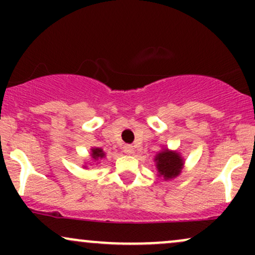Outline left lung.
<instances>
[{"label": "left lung", "instance_id": "obj_1", "mask_svg": "<svg viewBox=\"0 0 255 255\" xmlns=\"http://www.w3.org/2000/svg\"><path fill=\"white\" fill-rule=\"evenodd\" d=\"M91 157L93 158V159H96L97 160L98 158H104V156H105V153L103 152V150H102V148H99V147H95V148H91Z\"/></svg>", "mask_w": 255, "mask_h": 255}]
</instances>
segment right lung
Instances as JSON below:
<instances>
[{"instance_id": "right-lung-1", "label": "right lung", "mask_w": 255, "mask_h": 255, "mask_svg": "<svg viewBox=\"0 0 255 255\" xmlns=\"http://www.w3.org/2000/svg\"><path fill=\"white\" fill-rule=\"evenodd\" d=\"M156 166L159 176L164 177V180H170L178 176L183 168V159L180 153L176 151H170L164 148L154 158Z\"/></svg>"}]
</instances>
